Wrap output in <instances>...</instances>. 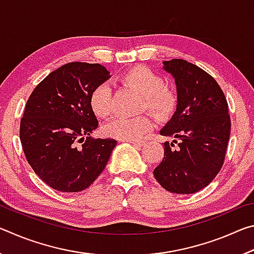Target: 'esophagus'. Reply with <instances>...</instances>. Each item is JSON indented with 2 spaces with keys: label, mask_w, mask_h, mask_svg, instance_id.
<instances>
[{
  "label": "esophagus",
  "mask_w": 254,
  "mask_h": 254,
  "mask_svg": "<svg viewBox=\"0 0 254 254\" xmlns=\"http://www.w3.org/2000/svg\"><path fill=\"white\" fill-rule=\"evenodd\" d=\"M130 143H132L133 145H135V147H141V145H143L144 143H145V141H143V140H132V141H130Z\"/></svg>",
  "instance_id": "34e87169"
}]
</instances>
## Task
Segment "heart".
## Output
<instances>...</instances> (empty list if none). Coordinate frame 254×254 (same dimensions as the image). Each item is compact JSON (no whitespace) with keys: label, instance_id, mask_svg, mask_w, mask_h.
<instances>
[{"label":"heart","instance_id":"heart-1","mask_svg":"<svg viewBox=\"0 0 254 254\" xmlns=\"http://www.w3.org/2000/svg\"><path fill=\"white\" fill-rule=\"evenodd\" d=\"M120 81L126 87L141 95L139 109L147 110L158 120L169 119L177 109L178 98L176 93L165 86V78L149 67L136 66L124 72ZM89 106L100 119H107L113 112L112 91L106 84H101L89 95ZM153 127L147 115L135 118L118 117L104 127L107 136L123 141L137 140Z\"/></svg>","mask_w":254,"mask_h":254}]
</instances>
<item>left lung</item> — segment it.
<instances>
[{"label":"left lung","instance_id":"8db88e82","mask_svg":"<svg viewBox=\"0 0 254 254\" xmlns=\"http://www.w3.org/2000/svg\"><path fill=\"white\" fill-rule=\"evenodd\" d=\"M163 65L177 85L178 104L160 134L175 137L178 145L163 143L165 154L153 175L166 190L194 194L216 177L224 163L231 132L229 105L217 81L198 66L183 59Z\"/></svg>","mask_w":254,"mask_h":254}]
</instances>
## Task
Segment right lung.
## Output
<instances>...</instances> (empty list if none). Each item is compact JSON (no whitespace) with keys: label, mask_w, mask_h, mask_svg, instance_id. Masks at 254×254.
Returning a JSON list of instances; mask_svg holds the SVG:
<instances>
[{"label":"right lung","mask_w":254,"mask_h":254,"mask_svg":"<svg viewBox=\"0 0 254 254\" xmlns=\"http://www.w3.org/2000/svg\"><path fill=\"white\" fill-rule=\"evenodd\" d=\"M110 78L100 64L69 63L41 80L25 104L20 140L34 173L64 192L88 188L106 167L114 139H94L89 95Z\"/></svg>","instance_id":"obj_1"}]
</instances>
